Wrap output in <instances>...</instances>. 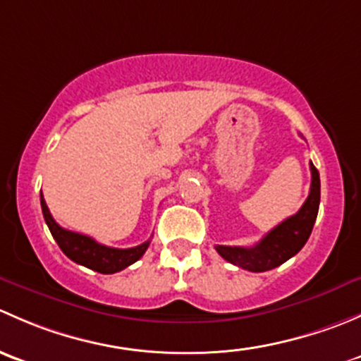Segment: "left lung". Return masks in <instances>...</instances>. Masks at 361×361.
Masks as SVG:
<instances>
[{
  "label": "left lung",
  "instance_id": "obj_1",
  "mask_svg": "<svg viewBox=\"0 0 361 361\" xmlns=\"http://www.w3.org/2000/svg\"><path fill=\"white\" fill-rule=\"evenodd\" d=\"M319 207V173L311 162V190L297 214L272 228L260 243L251 248L243 246H214L221 258L251 272H265L285 264L304 248L314 227Z\"/></svg>",
  "mask_w": 361,
  "mask_h": 361
}]
</instances>
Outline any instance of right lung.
I'll return each instance as SVG.
<instances>
[{
  "label": "right lung",
  "instance_id": "obj_1",
  "mask_svg": "<svg viewBox=\"0 0 361 361\" xmlns=\"http://www.w3.org/2000/svg\"><path fill=\"white\" fill-rule=\"evenodd\" d=\"M39 202H42L43 218H45L47 225H49L50 234L54 235V239L59 245V248L63 250V253L68 258H71L73 262H76V264L92 269L96 272H101V274H115V272L129 267L130 264L140 260L148 246H150V241L126 250L104 246L101 243L94 241L89 235L66 231V228L61 227L54 220L52 214H50L49 206H47L45 199H43V194H39Z\"/></svg>",
  "mask_w": 361,
  "mask_h": 361
}]
</instances>
